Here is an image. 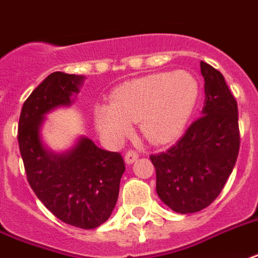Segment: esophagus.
<instances>
[{"label":"esophagus","instance_id":"1","mask_svg":"<svg viewBox=\"0 0 258 258\" xmlns=\"http://www.w3.org/2000/svg\"><path fill=\"white\" fill-rule=\"evenodd\" d=\"M138 157H139V154H138L137 151H128L124 157L125 164H128V165L134 164V162L138 160Z\"/></svg>","mask_w":258,"mask_h":258}]
</instances>
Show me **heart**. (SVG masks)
<instances>
[{
  "mask_svg": "<svg viewBox=\"0 0 258 258\" xmlns=\"http://www.w3.org/2000/svg\"><path fill=\"white\" fill-rule=\"evenodd\" d=\"M199 82L192 73L176 70L135 78L112 93L111 103L93 109L98 134L112 143L128 137L133 123L155 145L176 141L185 130L199 98Z\"/></svg>",
  "mask_w": 258,
  "mask_h": 258,
  "instance_id": "heart-1",
  "label": "heart"
}]
</instances>
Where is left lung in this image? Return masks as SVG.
I'll list each match as a JSON object with an SVG mask.
<instances>
[{"mask_svg": "<svg viewBox=\"0 0 258 258\" xmlns=\"http://www.w3.org/2000/svg\"><path fill=\"white\" fill-rule=\"evenodd\" d=\"M204 78L202 116L168 151L151 155L157 194L170 210L192 214L219 196L239 151L238 108L225 77L200 62Z\"/></svg>", "mask_w": 258, "mask_h": 258, "instance_id": "1", "label": "left lung"}]
</instances>
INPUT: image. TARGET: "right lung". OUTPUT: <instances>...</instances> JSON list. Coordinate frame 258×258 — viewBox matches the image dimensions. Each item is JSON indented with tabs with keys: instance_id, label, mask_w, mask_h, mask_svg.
<instances>
[{
	"instance_id": "1",
	"label": "right lung",
	"mask_w": 258,
	"mask_h": 258,
	"mask_svg": "<svg viewBox=\"0 0 258 258\" xmlns=\"http://www.w3.org/2000/svg\"><path fill=\"white\" fill-rule=\"evenodd\" d=\"M85 77L55 72L29 94L19 120V147L28 182L37 199L58 219L80 229L107 222L117 202L125 170L119 153L100 149L85 135L54 151L43 138L47 115L70 107Z\"/></svg>"
}]
</instances>
